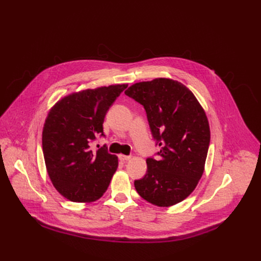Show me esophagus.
<instances>
[{
  "mask_svg": "<svg viewBox=\"0 0 261 261\" xmlns=\"http://www.w3.org/2000/svg\"><path fill=\"white\" fill-rule=\"evenodd\" d=\"M119 159L121 160V161H124V163H125V161H127V160H129L132 157L130 156H128V155H123V154H120L119 156Z\"/></svg>",
  "mask_w": 261,
  "mask_h": 261,
  "instance_id": "34e87169",
  "label": "esophagus"
}]
</instances>
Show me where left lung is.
I'll list each match as a JSON object with an SVG mask.
<instances>
[{"label": "left lung", "instance_id": "8db88e82", "mask_svg": "<svg viewBox=\"0 0 261 261\" xmlns=\"http://www.w3.org/2000/svg\"><path fill=\"white\" fill-rule=\"evenodd\" d=\"M125 94L141 104L160 151L146 159V174L135 180L145 201L160 207L175 205L201 179L210 142L205 111L179 82L155 79L134 84Z\"/></svg>", "mask_w": 261, "mask_h": 261}]
</instances>
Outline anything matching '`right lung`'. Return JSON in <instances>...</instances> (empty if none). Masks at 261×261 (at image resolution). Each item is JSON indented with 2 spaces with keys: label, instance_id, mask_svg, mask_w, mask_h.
Here are the masks:
<instances>
[{
  "label": "right lung",
  "instance_id": "obj_1",
  "mask_svg": "<svg viewBox=\"0 0 261 261\" xmlns=\"http://www.w3.org/2000/svg\"><path fill=\"white\" fill-rule=\"evenodd\" d=\"M127 85H113L72 93L49 110L42 132L46 170L56 190L68 200L89 203L107 190L118 168V157L103 145L93 152L97 137H104L107 111Z\"/></svg>",
  "mask_w": 261,
  "mask_h": 261
}]
</instances>
